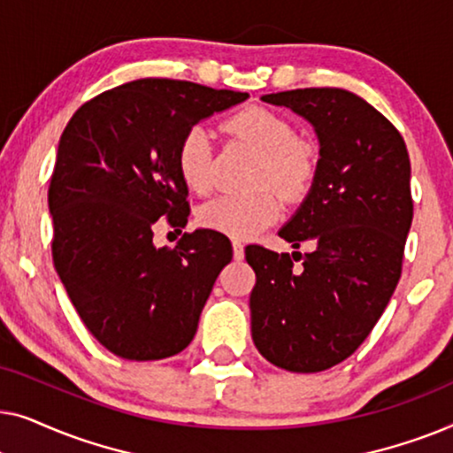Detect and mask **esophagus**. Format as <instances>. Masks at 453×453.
Masks as SVG:
<instances>
[{
  "mask_svg": "<svg viewBox=\"0 0 453 453\" xmlns=\"http://www.w3.org/2000/svg\"><path fill=\"white\" fill-rule=\"evenodd\" d=\"M233 256H234V259H243V256H245V247L239 239H233Z\"/></svg>",
  "mask_w": 453,
  "mask_h": 453,
  "instance_id": "34e87169",
  "label": "esophagus"
}]
</instances>
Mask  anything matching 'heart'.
I'll return each mask as SVG.
<instances>
[{"label": "heart", "mask_w": 453, "mask_h": 453, "mask_svg": "<svg viewBox=\"0 0 453 453\" xmlns=\"http://www.w3.org/2000/svg\"><path fill=\"white\" fill-rule=\"evenodd\" d=\"M226 129L262 154L256 185H272L287 197L305 194L318 169V152L295 138L288 119L264 107H247L226 119ZM179 175L189 189L206 194L212 188V146L206 127L194 126L177 148ZM282 212L274 191L259 189L250 196H220L200 210V222L210 231L233 239H250L268 228Z\"/></svg>", "instance_id": "obj_1"}]
</instances>
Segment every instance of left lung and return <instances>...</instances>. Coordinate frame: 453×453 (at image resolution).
I'll return each mask as SVG.
<instances>
[{
  "label": "left lung",
  "mask_w": 453,
  "mask_h": 453,
  "mask_svg": "<svg viewBox=\"0 0 453 453\" xmlns=\"http://www.w3.org/2000/svg\"><path fill=\"white\" fill-rule=\"evenodd\" d=\"M262 101L311 123L319 158L311 189L278 231L313 251L296 268L288 253L245 250L256 272L251 336L276 367L318 373L349 358L392 299L412 225L411 158L398 129L355 92L299 88Z\"/></svg>",
  "instance_id": "8db88e82"
}]
</instances>
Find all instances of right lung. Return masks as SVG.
I'll list each match as a JSON object with an SVG mask.
<instances>
[{
  "instance_id": "1",
  "label": "right lung",
  "mask_w": 453,
  "mask_h": 453,
  "mask_svg": "<svg viewBox=\"0 0 453 453\" xmlns=\"http://www.w3.org/2000/svg\"><path fill=\"white\" fill-rule=\"evenodd\" d=\"M247 98L134 80L84 103L61 134L49 185L53 264L84 326L113 355L158 361L194 340L231 241L200 228L169 250L152 243V226L163 216L173 226L188 222L177 169L183 134Z\"/></svg>"
}]
</instances>
